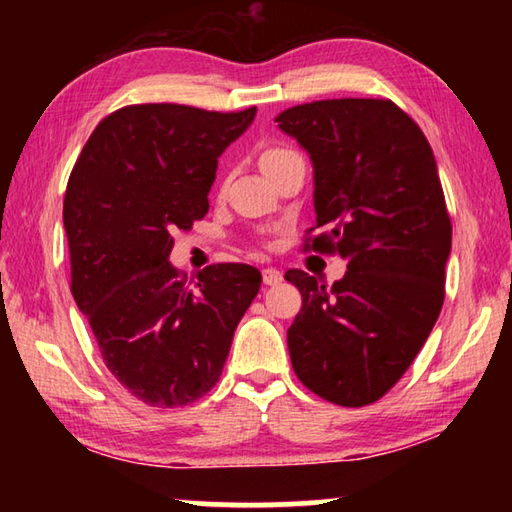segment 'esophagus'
Segmentation results:
<instances>
[{"mask_svg": "<svg viewBox=\"0 0 512 512\" xmlns=\"http://www.w3.org/2000/svg\"><path fill=\"white\" fill-rule=\"evenodd\" d=\"M262 277H264V284H268V287H275V284H280V282H282V273L277 271V268H273V266L264 268V271H262Z\"/></svg>", "mask_w": 512, "mask_h": 512, "instance_id": "34e87169", "label": "esophagus"}]
</instances>
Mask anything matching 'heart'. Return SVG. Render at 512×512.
Returning <instances> with one entry per match:
<instances>
[{"mask_svg":"<svg viewBox=\"0 0 512 512\" xmlns=\"http://www.w3.org/2000/svg\"><path fill=\"white\" fill-rule=\"evenodd\" d=\"M289 153H293V151L284 149V146H271V149H266V151L262 153V167H266V164H271V162H275V160L284 158V155H289Z\"/></svg>","mask_w":512,"mask_h":512,"instance_id":"heart-1","label":"heart"}]
</instances>
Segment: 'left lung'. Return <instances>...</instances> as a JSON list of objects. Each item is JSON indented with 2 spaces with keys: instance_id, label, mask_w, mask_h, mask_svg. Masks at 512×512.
<instances>
[{
  "instance_id": "8db88e82",
  "label": "left lung",
  "mask_w": 512,
  "mask_h": 512,
  "mask_svg": "<svg viewBox=\"0 0 512 512\" xmlns=\"http://www.w3.org/2000/svg\"><path fill=\"white\" fill-rule=\"evenodd\" d=\"M275 121L314 164L320 235L305 246L348 262L332 287L298 268L284 275L302 296L291 366L323 400L366 406L397 384L443 309L452 221L436 158L388 99L302 103Z\"/></svg>"
}]
</instances>
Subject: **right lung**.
<instances>
[{"label":"right lung","mask_w":512,"mask_h":512,"mask_svg":"<svg viewBox=\"0 0 512 512\" xmlns=\"http://www.w3.org/2000/svg\"><path fill=\"white\" fill-rule=\"evenodd\" d=\"M255 112L119 108L94 128L69 176L72 296L108 370L151 406L173 409L212 391L262 284L255 266L212 264L189 289L169 262L171 235L210 210L221 153Z\"/></svg>","instance_id":"right-lung-1"}]
</instances>
